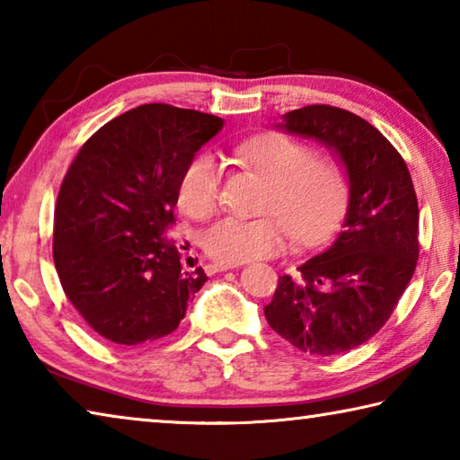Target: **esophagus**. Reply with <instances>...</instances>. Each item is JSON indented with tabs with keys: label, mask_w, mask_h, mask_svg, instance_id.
Returning a JSON list of instances; mask_svg holds the SVG:
<instances>
[{
	"label": "esophagus",
	"mask_w": 460,
	"mask_h": 460,
	"mask_svg": "<svg viewBox=\"0 0 460 460\" xmlns=\"http://www.w3.org/2000/svg\"><path fill=\"white\" fill-rule=\"evenodd\" d=\"M237 268V263H219V261H213V263H207L205 266V271L208 276L213 274H219V271H227V270H233Z\"/></svg>",
	"instance_id": "34e87169"
}]
</instances>
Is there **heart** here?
<instances>
[{
    "mask_svg": "<svg viewBox=\"0 0 460 460\" xmlns=\"http://www.w3.org/2000/svg\"><path fill=\"white\" fill-rule=\"evenodd\" d=\"M233 158L253 170L268 189L258 219H227L205 233L202 245L221 263L271 258L288 239L300 245L321 243L339 227L347 211L351 181L337 155L286 134H266L233 147ZM223 172L211 154H197L178 182V202L192 219H208L221 202Z\"/></svg>",
    "mask_w": 460,
    "mask_h": 460,
    "instance_id": "b5f03b06",
    "label": "heart"
}]
</instances>
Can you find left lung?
Segmentation results:
<instances>
[{
	"label": "left lung",
	"mask_w": 460,
	"mask_h": 460,
	"mask_svg": "<svg viewBox=\"0 0 460 460\" xmlns=\"http://www.w3.org/2000/svg\"><path fill=\"white\" fill-rule=\"evenodd\" d=\"M278 126L334 150L349 170L351 194L334 243L294 276H279L263 314L300 351H351L387 323L414 276L418 199L410 170L379 129L345 109L306 105Z\"/></svg>",
	"instance_id": "1"
}]
</instances>
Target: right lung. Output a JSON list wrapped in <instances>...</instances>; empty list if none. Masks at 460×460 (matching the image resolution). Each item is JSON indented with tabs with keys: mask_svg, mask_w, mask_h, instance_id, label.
<instances>
[{
	"mask_svg": "<svg viewBox=\"0 0 460 460\" xmlns=\"http://www.w3.org/2000/svg\"><path fill=\"white\" fill-rule=\"evenodd\" d=\"M223 119L139 105L97 129L73 160L54 211L52 258L62 290L93 331L118 345L174 332L207 282L184 271L166 231L178 182Z\"/></svg>",
	"mask_w": 460,
	"mask_h": 460,
	"instance_id": "1",
	"label": "right lung"
}]
</instances>
